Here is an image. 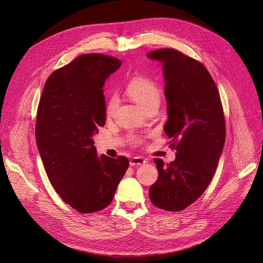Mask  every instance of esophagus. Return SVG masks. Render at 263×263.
Instances as JSON below:
<instances>
[{"instance_id":"esophagus-1","label":"esophagus","mask_w":263,"mask_h":263,"mask_svg":"<svg viewBox=\"0 0 263 263\" xmlns=\"http://www.w3.org/2000/svg\"><path fill=\"white\" fill-rule=\"evenodd\" d=\"M146 163V160L141 157H134L130 160V166H141Z\"/></svg>"}]
</instances>
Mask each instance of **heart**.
Returning <instances> with one entry per match:
<instances>
[{"instance_id":"b5f03b06","label":"heart","mask_w":263,"mask_h":263,"mask_svg":"<svg viewBox=\"0 0 263 263\" xmlns=\"http://www.w3.org/2000/svg\"><path fill=\"white\" fill-rule=\"evenodd\" d=\"M127 93L130 98L143 109L150 105L159 104L161 100V89L154 81L145 77L134 78L127 86ZM118 104L117 95H112L106 104V113L109 115Z\"/></svg>"}]
</instances>
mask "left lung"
Returning <instances> with one entry per match:
<instances>
[{
  "instance_id": "obj_1",
  "label": "left lung",
  "mask_w": 263,
  "mask_h": 263,
  "mask_svg": "<svg viewBox=\"0 0 263 263\" xmlns=\"http://www.w3.org/2000/svg\"><path fill=\"white\" fill-rule=\"evenodd\" d=\"M163 66L167 122L164 132L177 149L176 160L155 159L158 180L149 197L166 211H181L210 184L225 144V119L215 83L205 67L174 49L147 54Z\"/></svg>"
}]
</instances>
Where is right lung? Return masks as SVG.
Segmentation results:
<instances>
[{"label": "right lung", "mask_w": 263, "mask_h": 263, "mask_svg": "<svg viewBox=\"0 0 263 263\" xmlns=\"http://www.w3.org/2000/svg\"><path fill=\"white\" fill-rule=\"evenodd\" d=\"M120 66L107 55H80L49 77L39 101L35 134L40 158L54 190L81 213L106 208L129 167L127 158L99 157L93 146V136L105 124L103 86Z\"/></svg>", "instance_id": "add662e5"}]
</instances>
